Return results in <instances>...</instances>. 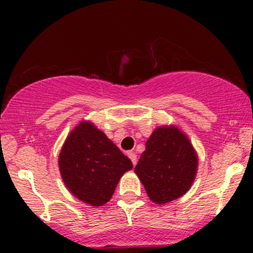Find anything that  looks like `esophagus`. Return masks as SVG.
I'll return each mask as SVG.
<instances>
[{"mask_svg": "<svg viewBox=\"0 0 253 253\" xmlns=\"http://www.w3.org/2000/svg\"><path fill=\"white\" fill-rule=\"evenodd\" d=\"M127 155H128L129 159H130V161H132L133 165H135L136 164V155H135V153L134 152H128V153H127Z\"/></svg>", "mask_w": 253, "mask_h": 253, "instance_id": "obj_1", "label": "esophagus"}]
</instances>
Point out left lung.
<instances>
[{"mask_svg": "<svg viewBox=\"0 0 253 253\" xmlns=\"http://www.w3.org/2000/svg\"><path fill=\"white\" fill-rule=\"evenodd\" d=\"M197 153L176 126H162L147 139L134 172L151 201L163 205L184 195L195 179Z\"/></svg>", "mask_w": 253, "mask_h": 253, "instance_id": "8db88e82", "label": "left lung"}]
</instances>
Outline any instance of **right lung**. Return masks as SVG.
<instances>
[{
  "mask_svg": "<svg viewBox=\"0 0 253 253\" xmlns=\"http://www.w3.org/2000/svg\"><path fill=\"white\" fill-rule=\"evenodd\" d=\"M58 164L69 191L94 207L112 199L121 176L133 168L128 157L89 121L71 130Z\"/></svg>",
  "mask_w": 253,
  "mask_h": 253,
  "instance_id": "add662e5",
  "label": "right lung"
}]
</instances>
